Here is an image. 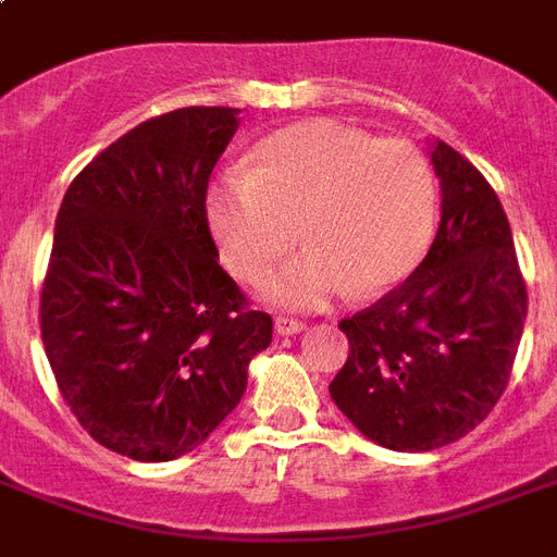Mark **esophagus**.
I'll list each match as a JSON object with an SVG mask.
<instances>
[{
  "mask_svg": "<svg viewBox=\"0 0 557 557\" xmlns=\"http://www.w3.org/2000/svg\"><path fill=\"white\" fill-rule=\"evenodd\" d=\"M306 323L297 321V318H288V314H280L277 321H274V332L277 335H297V332H304Z\"/></svg>",
  "mask_w": 557,
  "mask_h": 557,
  "instance_id": "34e87169",
  "label": "esophagus"
}]
</instances>
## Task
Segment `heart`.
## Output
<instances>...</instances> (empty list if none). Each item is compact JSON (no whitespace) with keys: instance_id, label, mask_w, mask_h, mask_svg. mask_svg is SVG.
<instances>
[{"instance_id":"1","label":"heart","mask_w":557,"mask_h":557,"mask_svg":"<svg viewBox=\"0 0 557 557\" xmlns=\"http://www.w3.org/2000/svg\"><path fill=\"white\" fill-rule=\"evenodd\" d=\"M210 234L239 280H260L297 243V260L265 283L292 309H321L356 292L401 286L431 251L440 185L405 138H375L338 121H300L262 138L251 168L213 178L205 193Z\"/></svg>"}]
</instances>
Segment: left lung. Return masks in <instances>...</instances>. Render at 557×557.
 <instances>
[{"mask_svg": "<svg viewBox=\"0 0 557 557\" xmlns=\"http://www.w3.org/2000/svg\"><path fill=\"white\" fill-rule=\"evenodd\" d=\"M442 222L422 265L338 323L347 364L332 379L341 413L381 448L433 450L462 440L509 384L527 321L509 219L483 173L436 141Z\"/></svg>", "mask_w": 557, "mask_h": 557, "instance_id": "8db88e82", "label": "left lung"}]
</instances>
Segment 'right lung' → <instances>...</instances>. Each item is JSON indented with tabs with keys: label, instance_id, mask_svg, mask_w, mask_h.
Wrapping results in <instances>:
<instances>
[{
	"label": "right lung",
	"instance_id": "obj_1",
	"mask_svg": "<svg viewBox=\"0 0 557 557\" xmlns=\"http://www.w3.org/2000/svg\"><path fill=\"white\" fill-rule=\"evenodd\" d=\"M239 109L150 117L63 196L39 330L57 387L103 448L176 459L216 431L271 344L208 227L205 193Z\"/></svg>",
	"mask_w": 557,
	"mask_h": 557
}]
</instances>
